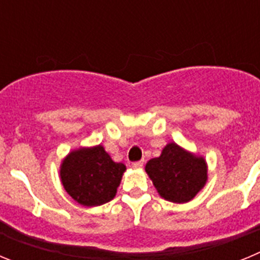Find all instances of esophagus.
<instances>
[{
    "instance_id": "1",
    "label": "esophagus",
    "mask_w": 260,
    "mask_h": 260,
    "mask_svg": "<svg viewBox=\"0 0 260 260\" xmlns=\"http://www.w3.org/2000/svg\"><path fill=\"white\" fill-rule=\"evenodd\" d=\"M132 165L133 168H135V169H139V168L143 167V160H141V161H134Z\"/></svg>"
}]
</instances>
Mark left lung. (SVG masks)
<instances>
[{"instance_id": "left-lung-1", "label": "left lung", "mask_w": 260, "mask_h": 260, "mask_svg": "<svg viewBox=\"0 0 260 260\" xmlns=\"http://www.w3.org/2000/svg\"><path fill=\"white\" fill-rule=\"evenodd\" d=\"M146 172L158 194L173 203L191 201L207 181L204 158L186 152L176 143H169L161 155L151 158Z\"/></svg>"}]
</instances>
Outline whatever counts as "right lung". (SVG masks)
<instances>
[{
	"instance_id": "right-lung-1",
	"label": "right lung",
	"mask_w": 260,
	"mask_h": 260,
	"mask_svg": "<svg viewBox=\"0 0 260 260\" xmlns=\"http://www.w3.org/2000/svg\"><path fill=\"white\" fill-rule=\"evenodd\" d=\"M125 171L122 162H114L102 146H96L69 153L61 165V181L74 201L93 207L116 197Z\"/></svg>"
}]
</instances>
